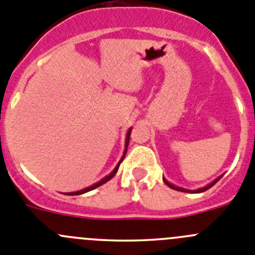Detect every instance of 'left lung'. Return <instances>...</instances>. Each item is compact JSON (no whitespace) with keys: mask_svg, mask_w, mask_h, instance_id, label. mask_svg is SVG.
<instances>
[{"mask_svg":"<svg viewBox=\"0 0 255 255\" xmlns=\"http://www.w3.org/2000/svg\"><path fill=\"white\" fill-rule=\"evenodd\" d=\"M220 178H221V176H220V177L216 178V180H214V181L211 182V184L206 185L205 187H201V189H197V190H187V189H182V187H177V186H175V185L170 184V182H168L167 180H165V178H163V181H165V184L167 185V186H170L171 189H173V190H177V191H182V192H194V194H197V192H204V191H206V190L210 189V187L214 186V185H215L216 182H218L219 180H220Z\"/></svg>","mask_w":255,"mask_h":255,"instance_id":"8db88e82","label":"left lung"}]
</instances>
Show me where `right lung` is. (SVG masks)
<instances>
[{
  "instance_id": "1",
  "label": "right lung",
  "mask_w": 255,
  "mask_h": 255,
  "mask_svg": "<svg viewBox=\"0 0 255 255\" xmlns=\"http://www.w3.org/2000/svg\"><path fill=\"white\" fill-rule=\"evenodd\" d=\"M130 130H132V128H129V129H128V132H127V137H126V149H125V153H123L122 158H121V161H120V162H118V165L116 166V168H114V170L112 171V172L109 173L108 176H106V177H104V178H102L101 181H99V182H97V184L92 185V186L87 187V189H83V190H80V191H75V192H68V194H66V195H80V194H84V192L92 191V190L97 189V187H99V186H101V185L106 184L107 181H109V180H111V178L113 177L114 175H116V173H117V171H118V168H120V165H121V162H122V161H123V158H125V156H126V152H127V147H128V143H129V135H130Z\"/></svg>"
}]
</instances>
